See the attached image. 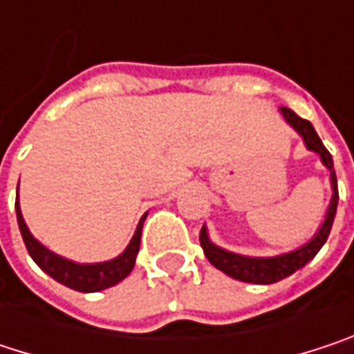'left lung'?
Wrapping results in <instances>:
<instances>
[{
  "instance_id": "1",
  "label": "left lung",
  "mask_w": 354,
  "mask_h": 354,
  "mask_svg": "<svg viewBox=\"0 0 354 354\" xmlns=\"http://www.w3.org/2000/svg\"><path fill=\"white\" fill-rule=\"evenodd\" d=\"M285 120L304 137L308 149L319 153L324 166L330 170V180H332V201H330V207H328V213H326V219L319 227V232L316 234V238L312 242H308L304 248L295 250V252H289V254H283V256H274V258H248V256H240V254H234V252H227V250H221L215 244L209 242L207 238V232L205 227L201 230V246L205 250V256L209 258V262L223 270L225 274L238 279V281H244V283H256V285H270V283H277L289 274H293L295 270L304 268L316 254L319 252V248L326 244L328 236H330V230H332V223H334V215H336V205H338V186H336V174H334V162H332V156L330 151L324 147L322 139L318 137L316 129L312 127L310 120L297 116L291 108H281Z\"/></svg>"
}]
</instances>
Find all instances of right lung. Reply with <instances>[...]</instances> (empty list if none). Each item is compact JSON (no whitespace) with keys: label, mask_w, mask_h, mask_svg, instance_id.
<instances>
[{"label":"right lung","mask_w":354,"mask_h":354,"mask_svg":"<svg viewBox=\"0 0 354 354\" xmlns=\"http://www.w3.org/2000/svg\"><path fill=\"white\" fill-rule=\"evenodd\" d=\"M16 215H18V225H20L22 240L26 244L28 254L32 256V260L48 277H53L55 281H59L61 285H65L69 289H75V291H82V293L102 291V289L116 285L118 281H122L135 266V256H137L139 244H141V227H143L145 217L139 221L131 244L127 246V250L118 258L108 260V262H100V264H75V262H69V260L48 252L46 248L40 246L36 242L32 234L28 232L26 223H24L22 213H20L18 196H16Z\"/></svg>","instance_id":"1"}]
</instances>
